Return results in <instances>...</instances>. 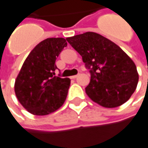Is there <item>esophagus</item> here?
Listing matches in <instances>:
<instances>
[{"label":"esophagus","instance_id":"esophagus-1","mask_svg":"<svg viewBox=\"0 0 148 148\" xmlns=\"http://www.w3.org/2000/svg\"><path fill=\"white\" fill-rule=\"evenodd\" d=\"M77 77V75H74V76H71V79H75Z\"/></svg>","mask_w":148,"mask_h":148}]
</instances>
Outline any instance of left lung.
Listing matches in <instances>:
<instances>
[{"instance_id": "left-lung-1", "label": "left lung", "mask_w": 148, "mask_h": 148, "mask_svg": "<svg viewBox=\"0 0 148 148\" xmlns=\"http://www.w3.org/2000/svg\"><path fill=\"white\" fill-rule=\"evenodd\" d=\"M90 69L86 93L93 101L105 108L121 106L136 89L139 74L132 58L109 39L88 32L66 38Z\"/></svg>"}]
</instances>
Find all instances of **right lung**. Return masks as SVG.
I'll return each mask as SVG.
<instances>
[{
    "mask_svg": "<svg viewBox=\"0 0 148 148\" xmlns=\"http://www.w3.org/2000/svg\"><path fill=\"white\" fill-rule=\"evenodd\" d=\"M67 42L63 38H48L38 43L27 55L16 78L14 90L28 112L45 116L64 104L71 79L55 76V60Z\"/></svg>",
    "mask_w": 148,
    "mask_h": 148,
    "instance_id": "right-lung-1",
    "label": "right lung"
}]
</instances>
